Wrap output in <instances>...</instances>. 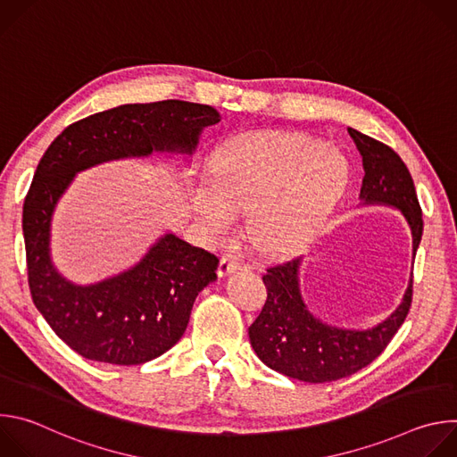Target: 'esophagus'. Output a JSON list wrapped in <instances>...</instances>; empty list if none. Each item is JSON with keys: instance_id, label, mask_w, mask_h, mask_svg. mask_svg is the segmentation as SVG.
I'll return each mask as SVG.
<instances>
[{"instance_id": "esophagus-1", "label": "esophagus", "mask_w": 457, "mask_h": 457, "mask_svg": "<svg viewBox=\"0 0 457 457\" xmlns=\"http://www.w3.org/2000/svg\"><path fill=\"white\" fill-rule=\"evenodd\" d=\"M247 270V266L242 262V260L235 254H226L220 258V264H219V275L226 277V275H233L237 271H244Z\"/></svg>"}]
</instances>
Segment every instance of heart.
I'll return each mask as SVG.
<instances>
[{"label":"heart","instance_id":"1","mask_svg":"<svg viewBox=\"0 0 457 457\" xmlns=\"http://www.w3.org/2000/svg\"><path fill=\"white\" fill-rule=\"evenodd\" d=\"M212 179L187 187V201L213 238L228 237L247 212L251 238L287 253L311 242L333 217L349 180L335 146L293 134L244 136L212 159Z\"/></svg>","mask_w":457,"mask_h":457}]
</instances>
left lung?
Instances as JSON below:
<instances>
[{
  "label": "left lung",
  "mask_w": 457,
  "mask_h": 457,
  "mask_svg": "<svg viewBox=\"0 0 457 457\" xmlns=\"http://www.w3.org/2000/svg\"><path fill=\"white\" fill-rule=\"evenodd\" d=\"M349 134L363 157L361 206L398 210L409 226L414 258L423 219L405 162L395 150L358 129L349 128ZM302 264V256L287 260L262 277L268 300L249 328L251 347L268 367L300 381L323 383L351 376L376 360L402 328L412 300V273L400 305L383 321L367 329H349L323 321L309 309L300 289Z\"/></svg>",
  "instance_id": "1"
}]
</instances>
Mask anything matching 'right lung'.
<instances>
[{"label": "right lung", "instance_id": "add662e5", "mask_svg": "<svg viewBox=\"0 0 457 457\" xmlns=\"http://www.w3.org/2000/svg\"><path fill=\"white\" fill-rule=\"evenodd\" d=\"M220 113L208 104H120L81 119L41 157L23 204V237L34 305L52 331L87 360L139 365L184 335L197 295L217 280L219 258L175 233L161 235L137 264L94 284H76L52 262V219L76 175L110 161L152 154L189 157Z\"/></svg>", "mask_w": 457, "mask_h": 457}]
</instances>
